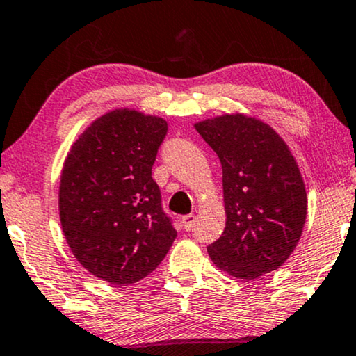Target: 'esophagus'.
Instances as JSON below:
<instances>
[{"mask_svg":"<svg viewBox=\"0 0 356 356\" xmlns=\"http://www.w3.org/2000/svg\"><path fill=\"white\" fill-rule=\"evenodd\" d=\"M181 222H183V226H185L186 231H191L193 227L196 226V216L195 214H186V216L181 218Z\"/></svg>","mask_w":356,"mask_h":356,"instance_id":"1","label":"esophagus"}]
</instances>
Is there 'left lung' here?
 <instances>
[{"label": "left lung", "instance_id": "left-lung-1", "mask_svg": "<svg viewBox=\"0 0 356 356\" xmlns=\"http://www.w3.org/2000/svg\"><path fill=\"white\" fill-rule=\"evenodd\" d=\"M195 129L222 166L226 227L208 245L209 257L236 279L279 269L307 218L304 179L287 143L270 125L244 113L208 118Z\"/></svg>", "mask_w": 356, "mask_h": 356}]
</instances>
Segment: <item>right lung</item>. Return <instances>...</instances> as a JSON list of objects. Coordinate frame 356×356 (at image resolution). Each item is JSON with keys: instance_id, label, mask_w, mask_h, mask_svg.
Listing matches in <instances>:
<instances>
[{"instance_id": "1", "label": "right lung", "mask_w": 356, "mask_h": 356, "mask_svg": "<svg viewBox=\"0 0 356 356\" xmlns=\"http://www.w3.org/2000/svg\"><path fill=\"white\" fill-rule=\"evenodd\" d=\"M166 131L161 117L115 108L92 122L65 158L60 226L77 261L105 282L147 277L177 238L152 178Z\"/></svg>"}]
</instances>
